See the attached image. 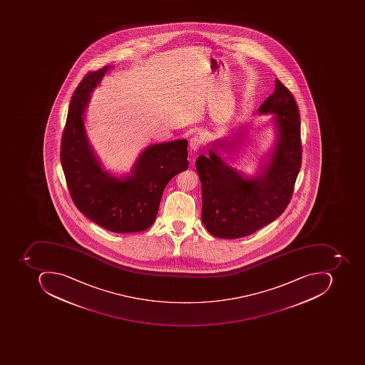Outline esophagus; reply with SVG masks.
Masks as SVG:
<instances>
[{"instance_id":"esophagus-1","label":"esophagus","mask_w":365,"mask_h":365,"mask_svg":"<svg viewBox=\"0 0 365 365\" xmlns=\"http://www.w3.org/2000/svg\"><path fill=\"white\" fill-rule=\"evenodd\" d=\"M202 140L200 136H194L190 139V148L192 150L197 151L200 149V145H202Z\"/></svg>"}]
</instances>
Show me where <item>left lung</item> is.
<instances>
[{
	"label": "left lung",
	"mask_w": 365,
	"mask_h": 365,
	"mask_svg": "<svg viewBox=\"0 0 365 365\" xmlns=\"http://www.w3.org/2000/svg\"><path fill=\"white\" fill-rule=\"evenodd\" d=\"M257 112L275 114L277 140L269 161L257 177H243L227 165L218 148L237 143L216 141L207 157L200 155L196 170L202 185V222L217 238L249 236L277 220L286 210L302 165L300 118L297 104L289 88L275 80V90Z\"/></svg>",
	"instance_id": "left-lung-1"
}]
</instances>
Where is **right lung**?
Returning <instances> with one entry per match:
<instances>
[{"label":"right lung","instance_id":"obj_1","mask_svg":"<svg viewBox=\"0 0 365 365\" xmlns=\"http://www.w3.org/2000/svg\"><path fill=\"white\" fill-rule=\"evenodd\" d=\"M110 68L88 72L76 86L62 133L60 160L74 205L84 216L117 234L138 232L155 222L170 180L187 169V140L149 145L127 177L104 171L88 143L83 117L90 94Z\"/></svg>","mask_w":365,"mask_h":365}]
</instances>
